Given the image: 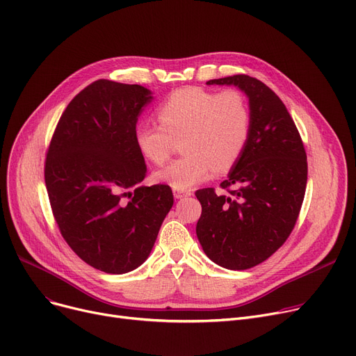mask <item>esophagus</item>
Returning <instances> with one entry per match:
<instances>
[{
    "instance_id": "obj_1",
    "label": "esophagus",
    "mask_w": 356,
    "mask_h": 356,
    "mask_svg": "<svg viewBox=\"0 0 356 356\" xmlns=\"http://www.w3.org/2000/svg\"><path fill=\"white\" fill-rule=\"evenodd\" d=\"M173 195H175V197H176V199H183V197H188V196H191V195H192V192H191V191H175V192H173Z\"/></svg>"
}]
</instances>
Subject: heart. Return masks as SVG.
Masks as SVG:
<instances>
[{
    "instance_id": "b5f03b06",
    "label": "heart",
    "mask_w": 356,
    "mask_h": 356,
    "mask_svg": "<svg viewBox=\"0 0 356 356\" xmlns=\"http://www.w3.org/2000/svg\"><path fill=\"white\" fill-rule=\"evenodd\" d=\"M160 125L136 127L134 141L140 154L163 165L181 141L184 157L156 173V180L175 191H188L207 180L212 172H229L248 145L252 114L247 97L238 89L213 92L203 88L175 90L157 108Z\"/></svg>"
}]
</instances>
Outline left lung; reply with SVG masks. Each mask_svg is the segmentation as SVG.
I'll return each instance as SVG.
<instances>
[{
    "label": "left lung",
    "mask_w": 356,
    "mask_h": 356,
    "mask_svg": "<svg viewBox=\"0 0 356 356\" xmlns=\"http://www.w3.org/2000/svg\"><path fill=\"white\" fill-rule=\"evenodd\" d=\"M235 85L250 98L252 129L248 145L218 195L200 189L202 215L196 225L200 245L213 263L247 270L271 257L290 236L302 209L307 156L300 133L283 101L248 74L212 79Z\"/></svg>",
    "instance_id": "obj_1"
}]
</instances>
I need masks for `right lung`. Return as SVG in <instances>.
Listing matches in <instances>:
<instances>
[{
    "label": "right lung",
    "instance_id": "obj_1",
    "mask_svg": "<svg viewBox=\"0 0 356 356\" xmlns=\"http://www.w3.org/2000/svg\"><path fill=\"white\" fill-rule=\"evenodd\" d=\"M149 101L140 85L92 82L69 102L47 148L53 218L72 251L104 273L141 266L175 202L170 186H138L147 165L134 131Z\"/></svg>",
    "mask_w": 356,
    "mask_h": 356
}]
</instances>
